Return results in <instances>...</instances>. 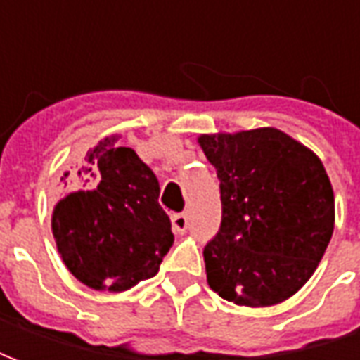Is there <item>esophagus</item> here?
Instances as JSON below:
<instances>
[{
  "label": "esophagus",
  "mask_w": 360,
  "mask_h": 360,
  "mask_svg": "<svg viewBox=\"0 0 360 360\" xmlns=\"http://www.w3.org/2000/svg\"><path fill=\"white\" fill-rule=\"evenodd\" d=\"M172 227H173V233H185L188 229V218L185 214H173L172 216Z\"/></svg>",
  "instance_id": "esophagus-1"
}]
</instances>
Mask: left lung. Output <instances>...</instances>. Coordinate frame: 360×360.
<instances>
[{
    "instance_id": "8db88e82",
    "label": "left lung",
    "mask_w": 360,
    "mask_h": 360,
    "mask_svg": "<svg viewBox=\"0 0 360 360\" xmlns=\"http://www.w3.org/2000/svg\"><path fill=\"white\" fill-rule=\"evenodd\" d=\"M219 179L221 224L204 247L208 285L227 301L270 307L297 293L333 233L324 165L278 129L198 139Z\"/></svg>"
}]
</instances>
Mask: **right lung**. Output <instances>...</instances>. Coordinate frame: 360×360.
Masks as SVG:
<instances>
[{"mask_svg": "<svg viewBox=\"0 0 360 360\" xmlns=\"http://www.w3.org/2000/svg\"><path fill=\"white\" fill-rule=\"evenodd\" d=\"M79 177L94 191L67 195L51 218L67 268L92 289L110 291L154 278L173 245L156 175L133 148L103 139L86 154Z\"/></svg>", "mask_w": 360, "mask_h": 360, "instance_id": "obj_1", "label": "right lung"}]
</instances>
